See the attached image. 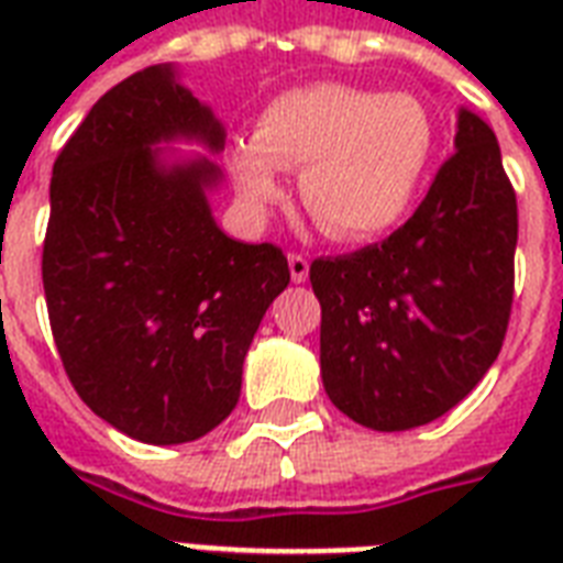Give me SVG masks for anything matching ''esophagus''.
I'll use <instances>...</instances> for the list:
<instances>
[{
  "label": "esophagus",
  "mask_w": 563,
  "mask_h": 563,
  "mask_svg": "<svg viewBox=\"0 0 563 563\" xmlns=\"http://www.w3.org/2000/svg\"><path fill=\"white\" fill-rule=\"evenodd\" d=\"M289 272L291 280L303 283L309 277V260L303 254H289Z\"/></svg>",
  "instance_id": "obj_1"
}]
</instances>
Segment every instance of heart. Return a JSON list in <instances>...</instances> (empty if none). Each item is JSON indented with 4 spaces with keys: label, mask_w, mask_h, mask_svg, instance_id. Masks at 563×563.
Here are the masks:
<instances>
[{
    "label": "heart",
    "mask_w": 563,
    "mask_h": 563,
    "mask_svg": "<svg viewBox=\"0 0 563 563\" xmlns=\"http://www.w3.org/2000/svg\"><path fill=\"white\" fill-rule=\"evenodd\" d=\"M432 161L435 125L415 96L321 81L274 96L254 140L233 143L228 166L251 221L280 203V172L300 169L309 216L333 239L362 242L409 216Z\"/></svg>",
    "instance_id": "heart-1"
}]
</instances>
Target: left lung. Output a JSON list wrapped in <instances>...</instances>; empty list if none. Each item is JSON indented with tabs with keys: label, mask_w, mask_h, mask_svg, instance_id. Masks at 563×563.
Returning <instances> with one entry per match:
<instances>
[{
	"label": "left lung",
	"mask_w": 563,
	"mask_h": 563,
	"mask_svg": "<svg viewBox=\"0 0 563 563\" xmlns=\"http://www.w3.org/2000/svg\"><path fill=\"white\" fill-rule=\"evenodd\" d=\"M517 195L494 131L459 110L455 154L379 245L321 256V379L339 411L402 432L462 402L499 356L515 300Z\"/></svg>",
	"instance_id": "obj_1"
}]
</instances>
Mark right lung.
I'll return each mask as SVG.
<instances>
[{"label":"right lung","mask_w":563,"mask_h":563,"mask_svg":"<svg viewBox=\"0 0 563 563\" xmlns=\"http://www.w3.org/2000/svg\"><path fill=\"white\" fill-rule=\"evenodd\" d=\"M224 128L148 66L101 96L60 148L48 187L43 289L57 353L101 420L145 444H187L228 418L242 362L289 286L277 245H245L216 224L207 157L163 163L157 143Z\"/></svg>","instance_id":"1"}]
</instances>
